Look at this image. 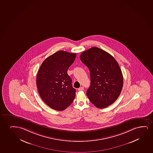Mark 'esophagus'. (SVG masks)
Returning <instances> with one entry per match:
<instances>
[{"label": "esophagus", "instance_id": "obj_1", "mask_svg": "<svg viewBox=\"0 0 153 153\" xmlns=\"http://www.w3.org/2000/svg\"><path fill=\"white\" fill-rule=\"evenodd\" d=\"M78 90H79V91H83V87H80L79 88H78Z\"/></svg>", "mask_w": 153, "mask_h": 153}]
</instances>
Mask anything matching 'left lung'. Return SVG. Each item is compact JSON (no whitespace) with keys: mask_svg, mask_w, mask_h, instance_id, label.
Segmentation results:
<instances>
[{"mask_svg":"<svg viewBox=\"0 0 153 153\" xmlns=\"http://www.w3.org/2000/svg\"><path fill=\"white\" fill-rule=\"evenodd\" d=\"M90 73L91 85L86 94L99 108L111 105L119 97L123 86V76L114 58L103 50L92 47L80 56Z\"/></svg>","mask_w":153,"mask_h":153,"instance_id":"obj_1","label":"left lung"}]
</instances>
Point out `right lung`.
Here are the masks:
<instances>
[{
    "label": "right lung",
    "instance_id": "add662e5",
    "mask_svg": "<svg viewBox=\"0 0 153 153\" xmlns=\"http://www.w3.org/2000/svg\"><path fill=\"white\" fill-rule=\"evenodd\" d=\"M76 56L74 53L59 51L47 58L40 67L37 89L42 100L52 109L63 111L75 99L76 89L67 71Z\"/></svg>",
    "mask_w": 153,
    "mask_h": 153
}]
</instances>
